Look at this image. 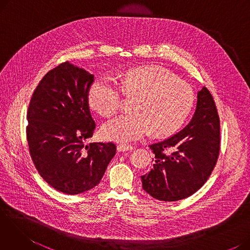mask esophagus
<instances>
[{
    "label": "esophagus",
    "instance_id": "34e87169",
    "mask_svg": "<svg viewBox=\"0 0 250 250\" xmlns=\"http://www.w3.org/2000/svg\"><path fill=\"white\" fill-rule=\"evenodd\" d=\"M133 149H134L133 146L126 145V144H121V145L117 146V151L118 152H125V151H130Z\"/></svg>",
    "mask_w": 250,
    "mask_h": 250
}]
</instances>
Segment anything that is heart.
I'll use <instances>...</instances> for the list:
<instances>
[{
  "instance_id": "heart-1",
  "label": "heart",
  "mask_w": 250,
  "mask_h": 250,
  "mask_svg": "<svg viewBox=\"0 0 250 250\" xmlns=\"http://www.w3.org/2000/svg\"><path fill=\"white\" fill-rule=\"evenodd\" d=\"M124 94L136 98L135 113L116 116L102 127L104 138L121 143L142 140L152 130L156 136L175 133L189 115L195 98L190 84L162 67L147 65L126 72L121 86L109 77L97 79L88 99L92 108L109 117L122 108Z\"/></svg>"
}]
</instances>
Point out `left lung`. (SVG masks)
I'll list each match as a JSON object with an SVG mask.
<instances>
[{"label":"left lung","mask_w":250,"mask_h":250,"mask_svg":"<svg viewBox=\"0 0 250 250\" xmlns=\"http://www.w3.org/2000/svg\"><path fill=\"white\" fill-rule=\"evenodd\" d=\"M150 171L141 176L143 189L154 199L175 202L198 191L216 166L220 153V117L215 100L203 87L190 123L179 133L150 145Z\"/></svg>","instance_id":"8db88e82"}]
</instances>
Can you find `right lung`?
Instances as JSON below:
<instances>
[{
	"mask_svg": "<svg viewBox=\"0 0 250 250\" xmlns=\"http://www.w3.org/2000/svg\"><path fill=\"white\" fill-rule=\"evenodd\" d=\"M93 82V75L62 62L42 79L27 110L33 164L50 187L67 194L95 188L116 152L111 142L86 143L96 127L88 100Z\"/></svg>",
	"mask_w": 250,
	"mask_h": 250,
	"instance_id": "add662e5",
	"label": "right lung"
}]
</instances>
